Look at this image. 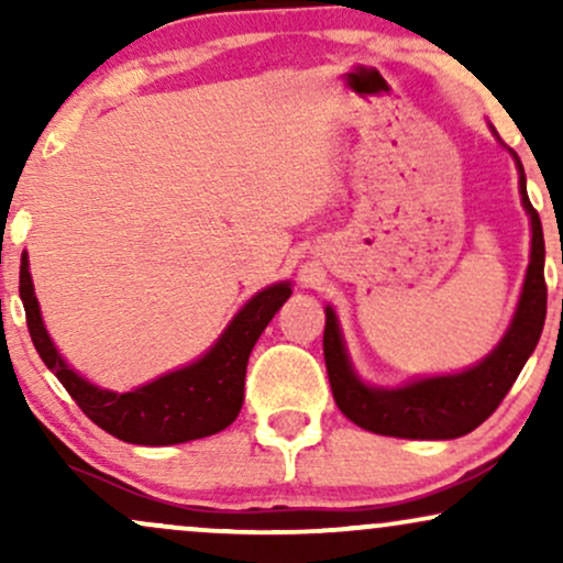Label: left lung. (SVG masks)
<instances>
[{
	"label": "left lung",
	"mask_w": 563,
	"mask_h": 563,
	"mask_svg": "<svg viewBox=\"0 0 563 563\" xmlns=\"http://www.w3.org/2000/svg\"><path fill=\"white\" fill-rule=\"evenodd\" d=\"M514 158L519 166L521 203L532 222V254H529L525 288H521L514 320H510L500 344L479 365L463 373H452V376L418 378L412 384L397 386V389L367 386L349 363L335 312L325 307L322 352H325L333 399L339 410L360 429L399 439H455L471 434L497 410L514 380L519 378L529 354L538 346L548 307L545 241H542L538 211L529 203L521 161L516 153Z\"/></svg>",
	"instance_id": "8db88e82"
}]
</instances>
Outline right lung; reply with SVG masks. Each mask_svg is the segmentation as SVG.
<instances>
[{
  "instance_id": "obj_1",
  "label": "right lung",
  "mask_w": 563,
  "mask_h": 563,
  "mask_svg": "<svg viewBox=\"0 0 563 563\" xmlns=\"http://www.w3.org/2000/svg\"><path fill=\"white\" fill-rule=\"evenodd\" d=\"M288 296L290 283H275V286L260 290L230 320V325L203 357L179 367V371L166 373L140 389L119 394L84 380L57 354L42 322V312H38L29 256L23 254L21 260V299L38 357L66 386V391L76 399L89 421H95L115 439L151 444V448L211 437L235 421L243 405L245 365H249L251 349Z\"/></svg>"
}]
</instances>
